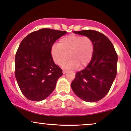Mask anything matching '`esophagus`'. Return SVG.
<instances>
[{"instance_id":"34e87169","label":"esophagus","mask_w":131,"mask_h":131,"mask_svg":"<svg viewBox=\"0 0 131 131\" xmlns=\"http://www.w3.org/2000/svg\"><path fill=\"white\" fill-rule=\"evenodd\" d=\"M67 71H66V70H63V74H65V73H67Z\"/></svg>"}]
</instances>
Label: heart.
<instances>
[{
	"label": "heart",
	"instance_id": "b5f03b06",
	"mask_svg": "<svg viewBox=\"0 0 131 131\" xmlns=\"http://www.w3.org/2000/svg\"><path fill=\"white\" fill-rule=\"evenodd\" d=\"M93 50L94 45L90 37L71 34L61 38L58 45L53 46L51 54L54 63L59 66H63L69 57L71 58L64 68L74 69L79 66L83 68L91 61Z\"/></svg>",
	"mask_w": 131,
	"mask_h": 131
}]
</instances>
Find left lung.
<instances>
[{
	"instance_id": "left-lung-1",
	"label": "left lung",
	"mask_w": 131,
	"mask_h": 131,
	"mask_svg": "<svg viewBox=\"0 0 131 131\" xmlns=\"http://www.w3.org/2000/svg\"><path fill=\"white\" fill-rule=\"evenodd\" d=\"M73 32L90 37L94 50L87 67L76 73L71 88L83 101H98L107 94L116 77L117 53L109 38L99 31L86 30Z\"/></svg>"
}]
</instances>
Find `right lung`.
<instances>
[{"mask_svg":"<svg viewBox=\"0 0 131 131\" xmlns=\"http://www.w3.org/2000/svg\"><path fill=\"white\" fill-rule=\"evenodd\" d=\"M65 31L41 28L23 39L15 54V75L28 100L40 101L53 91L62 70L54 64L51 49Z\"/></svg>","mask_w":131,"mask_h":131,"instance_id":"obj_1","label":"right lung"}]
</instances>
